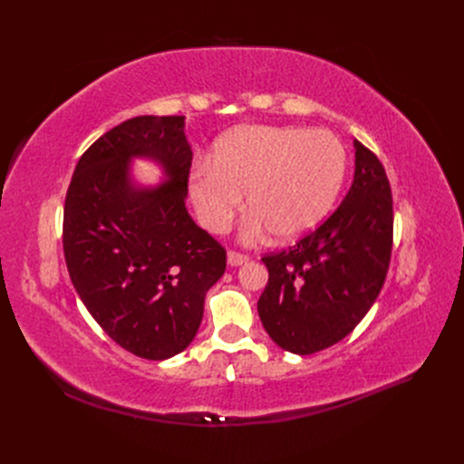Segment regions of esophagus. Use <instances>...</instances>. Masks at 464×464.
Listing matches in <instances>:
<instances>
[{
    "instance_id": "obj_1",
    "label": "esophagus",
    "mask_w": 464,
    "mask_h": 464,
    "mask_svg": "<svg viewBox=\"0 0 464 464\" xmlns=\"http://www.w3.org/2000/svg\"><path fill=\"white\" fill-rule=\"evenodd\" d=\"M247 261H249V256L240 254V251H234V249L228 251V265L230 266H240V265H244Z\"/></svg>"
}]
</instances>
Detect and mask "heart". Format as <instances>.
Wrapping results in <instances>:
<instances>
[{
    "instance_id": "obj_1",
    "label": "heart",
    "mask_w": 464,
    "mask_h": 464,
    "mask_svg": "<svg viewBox=\"0 0 464 464\" xmlns=\"http://www.w3.org/2000/svg\"><path fill=\"white\" fill-rule=\"evenodd\" d=\"M346 154L331 131L294 125H247L224 135L213 162L189 178L191 201L205 228L220 234L244 207L254 215L249 236L265 228L292 242L329 215L341 191Z\"/></svg>"
}]
</instances>
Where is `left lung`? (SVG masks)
<instances>
[{
    "instance_id": "8db88e82",
    "label": "left lung",
    "mask_w": 464,
    "mask_h": 464,
    "mask_svg": "<svg viewBox=\"0 0 464 464\" xmlns=\"http://www.w3.org/2000/svg\"><path fill=\"white\" fill-rule=\"evenodd\" d=\"M354 181L334 213L292 247L261 257L269 269L257 312L292 354L325 350L370 312L392 249V198L383 164L354 141Z\"/></svg>"
}]
</instances>
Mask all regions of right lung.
I'll use <instances>...</instances> for the list:
<instances>
[{"label":"right lung","instance_id":"add662e5","mask_svg":"<svg viewBox=\"0 0 464 464\" xmlns=\"http://www.w3.org/2000/svg\"><path fill=\"white\" fill-rule=\"evenodd\" d=\"M133 156L157 160L169 181L137 188ZM193 152L184 116H137L82 152L63 207L69 276L98 325L131 354L166 360L188 348L227 249L186 208Z\"/></svg>","mask_w":464,"mask_h":464}]
</instances>
